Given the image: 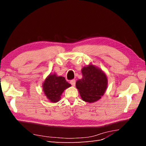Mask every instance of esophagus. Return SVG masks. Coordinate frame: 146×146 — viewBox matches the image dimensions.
<instances>
[{
    "instance_id": "obj_1",
    "label": "esophagus",
    "mask_w": 146,
    "mask_h": 146,
    "mask_svg": "<svg viewBox=\"0 0 146 146\" xmlns=\"http://www.w3.org/2000/svg\"><path fill=\"white\" fill-rule=\"evenodd\" d=\"M70 84H71L72 85V86H75V85H76V80H70Z\"/></svg>"
}]
</instances>
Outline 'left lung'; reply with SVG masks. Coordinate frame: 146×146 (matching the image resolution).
Instances as JSON below:
<instances>
[{"instance_id":"8db88e82","label":"left lung","mask_w":146,"mask_h":146,"mask_svg":"<svg viewBox=\"0 0 146 146\" xmlns=\"http://www.w3.org/2000/svg\"><path fill=\"white\" fill-rule=\"evenodd\" d=\"M82 78L76 83L82 99L93 103L101 99L108 86L106 74L99 68L90 63L82 69Z\"/></svg>"}]
</instances>
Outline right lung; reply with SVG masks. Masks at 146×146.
I'll use <instances>...</instances> for the list:
<instances>
[{"instance_id": "obj_1", "label": "right lung", "mask_w": 146, "mask_h": 146, "mask_svg": "<svg viewBox=\"0 0 146 146\" xmlns=\"http://www.w3.org/2000/svg\"><path fill=\"white\" fill-rule=\"evenodd\" d=\"M71 86L64 77L57 76L55 73L49 74L42 83V91L46 98L52 103L58 102L64 91Z\"/></svg>"}]
</instances>
